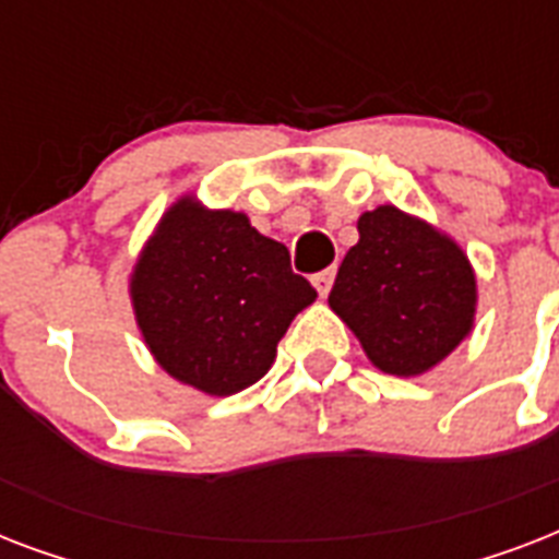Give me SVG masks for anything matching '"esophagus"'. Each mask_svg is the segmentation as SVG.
I'll use <instances>...</instances> for the list:
<instances>
[{"label":"esophagus","instance_id":"esophagus-1","mask_svg":"<svg viewBox=\"0 0 559 559\" xmlns=\"http://www.w3.org/2000/svg\"><path fill=\"white\" fill-rule=\"evenodd\" d=\"M333 278H336V270H324V272H319V275H313V287L319 289V296L324 298L328 293H331Z\"/></svg>","mask_w":559,"mask_h":559}]
</instances>
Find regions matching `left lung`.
Here are the masks:
<instances>
[{"mask_svg":"<svg viewBox=\"0 0 559 559\" xmlns=\"http://www.w3.org/2000/svg\"><path fill=\"white\" fill-rule=\"evenodd\" d=\"M357 231L328 305L373 368L391 377L432 371L476 324L478 284L467 252L391 202L366 211Z\"/></svg>","mask_w":559,"mask_h":559,"instance_id":"obj_1","label":"left lung"}]
</instances>
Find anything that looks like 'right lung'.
I'll return each instance as SVG.
<instances>
[{
	"label": "right lung",
	"instance_id": "right-lung-1",
	"mask_svg": "<svg viewBox=\"0 0 559 559\" xmlns=\"http://www.w3.org/2000/svg\"><path fill=\"white\" fill-rule=\"evenodd\" d=\"M130 301L162 371L228 397L270 371L281 336L316 289L289 270L287 246L263 237L243 211L182 193L135 258Z\"/></svg>",
	"mask_w": 559,
	"mask_h": 559
}]
</instances>
